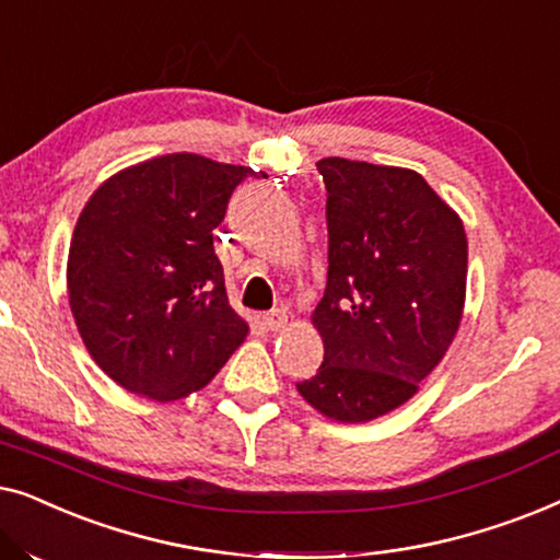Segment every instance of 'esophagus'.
I'll use <instances>...</instances> for the list:
<instances>
[{"label":"esophagus","instance_id":"obj_1","mask_svg":"<svg viewBox=\"0 0 560 560\" xmlns=\"http://www.w3.org/2000/svg\"><path fill=\"white\" fill-rule=\"evenodd\" d=\"M262 324L265 328H270V331H280V328L288 324V313L282 308H272L270 313H265L262 316Z\"/></svg>","mask_w":560,"mask_h":560}]
</instances>
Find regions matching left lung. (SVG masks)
Wrapping results in <instances>:
<instances>
[{
  "mask_svg": "<svg viewBox=\"0 0 560 560\" xmlns=\"http://www.w3.org/2000/svg\"><path fill=\"white\" fill-rule=\"evenodd\" d=\"M326 183L328 280L313 311L324 362L298 382L339 423L400 408L458 331L466 247L458 213L408 167L318 160Z\"/></svg>",
  "mask_w": 560,
  "mask_h": 560,
  "instance_id": "1",
  "label": "left lung"
}]
</instances>
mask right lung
<instances>
[{
    "instance_id": "1",
    "label": "right lung",
    "mask_w": 560,
    "mask_h": 560,
    "mask_svg": "<svg viewBox=\"0 0 560 560\" xmlns=\"http://www.w3.org/2000/svg\"><path fill=\"white\" fill-rule=\"evenodd\" d=\"M247 175L255 171L173 152L112 175L83 206L68 303L89 354L129 393L180 400L247 339L213 252V229Z\"/></svg>"
}]
</instances>
